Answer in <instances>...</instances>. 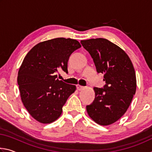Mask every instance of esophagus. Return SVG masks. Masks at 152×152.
I'll list each match as a JSON object with an SVG mask.
<instances>
[{"mask_svg":"<svg viewBox=\"0 0 152 152\" xmlns=\"http://www.w3.org/2000/svg\"><path fill=\"white\" fill-rule=\"evenodd\" d=\"M76 88L78 90V91H82V89L84 88V86H80V85H79V84H78V85H76Z\"/></svg>","mask_w":152,"mask_h":152,"instance_id":"34e87169","label":"esophagus"}]
</instances>
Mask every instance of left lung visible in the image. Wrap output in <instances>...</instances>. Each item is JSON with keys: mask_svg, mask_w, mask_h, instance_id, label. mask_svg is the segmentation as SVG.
I'll list each match as a JSON object with an SVG mask.
<instances>
[{"mask_svg": "<svg viewBox=\"0 0 152 152\" xmlns=\"http://www.w3.org/2000/svg\"><path fill=\"white\" fill-rule=\"evenodd\" d=\"M98 73L104 74L106 84L94 87V101L86 106L89 117L101 125H109L121 117L136 91V76L133 64L119 46L103 38L82 40Z\"/></svg>", "mask_w": 152, "mask_h": 152, "instance_id": "left-lung-1", "label": "left lung"}]
</instances>
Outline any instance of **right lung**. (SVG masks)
I'll return each instance as SVG.
<instances>
[{
    "mask_svg": "<svg viewBox=\"0 0 152 152\" xmlns=\"http://www.w3.org/2000/svg\"><path fill=\"white\" fill-rule=\"evenodd\" d=\"M81 47L77 40L59 37L39 43L25 56L18 72L21 101L33 118L47 124L62 113L75 85L59 80V69L68 73L70 55Z\"/></svg>",
    "mask_w": 152,
    "mask_h": 152,
    "instance_id": "add662e5",
    "label": "right lung"
}]
</instances>
